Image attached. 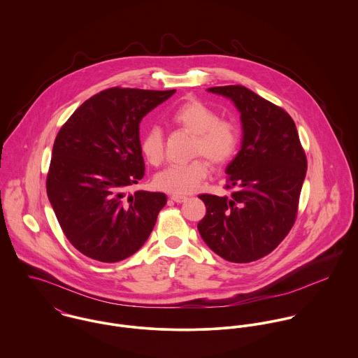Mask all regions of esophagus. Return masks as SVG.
Segmentation results:
<instances>
[{
	"label": "esophagus",
	"mask_w": 358,
	"mask_h": 358,
	"mask_svg": "<svg viewBox=\"0 0 358 358\" xmlns=\"http://www.w3.org/2000/svg\"><path fill=\"white\" fill-rule=\"evenodd\" d=\"M171 200H173L175 203H186L189 200L187 196H179V194H172Z\"/></svg>",
	"instance_id": "34e87169"
}]
</instances>
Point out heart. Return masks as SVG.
I'll return each instance as SVG.
<instances>
[{
  "label": "heart",
  "instance_id": "heart-1",
  "mask_svg": "<svg viewBox=\"0 0 358 358\" xmlns=\"http://www.w3.org/2000/svg\"><path fill=\"white\" fill-rule=\"evenodd\" d=\"M169 124L178 129L194 135L192 154L203 155L212 165H223L231 159L240 143L237 125L217 114L206 103L190 99L179 104L169 114ZM146 159L158 165L164 158L165 138L158 127L145 131L141 141ZM203 158H194L186 164H172L155 176V186L172 194H189L194 192L208 175V164Z\"/></svg>",
  "mask_w": 358,
  "mask_h": 358
}]
</instances>
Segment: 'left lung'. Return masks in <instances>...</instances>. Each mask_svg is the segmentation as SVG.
<instances>
[{"instance_id": "obj_1", "label": "left lung", "mask_w": 358, "mask_h": 358, "mask_svg": "<svg viewBox=\"0 0 358 358\" xmlns=\"http://www.w3.org/2000/svg\"><path fill=\"white\" fill-rule=\"evenodd\" d=\"M241 113V150L227 165L231 196L201 194L206 215L197 224L205 244L234 263L274 251L292 229L307 159L291 115L243 85L208 88Z\"/></svg>"}]
</instances>
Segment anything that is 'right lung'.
I'll return each mask as SVG.
<instances>
[{"label":"right lung","instance_id":"1","mask_svg":"<svg viewBox=\"0 0 358 358\" xmlns=\"http://www.w3.org/2000/svg\"><path fill=\"white\" fill-rule=\"evenodd\" d=\"M176 91L108 88L83 103L60 128L52 149L47 193L71 245L114 263L146 243L164 193L127 194L145 175L139 124Z\"/></svg>","mask_w":358,"mask_h":358}]
</instances>
